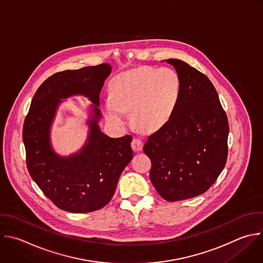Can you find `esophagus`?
<instances>
[{"label":"esophagus","instance_id":"esophagus-1","mask_svg":"<svg viewBox=\"0 0 263 263\" xmlns=\"http://www.w3.org/2000/svg\"><path fill=\"white\" fill-rule=\"evenodd\" d=\"M131 146H132V148H133V151L139 152V151L142 149L143 142H142V140H141L140 138L135 137V138H133V140H132V142H131Z\"/></svg>","mask_w":263,"mask_h":263}]
</instances>
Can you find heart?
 Returning a JSON list of instances; mask_svg holds the SVG:
<instances>
[{
  "mask_svg": "<svg viewBox=\"0 0 263 263\" xmlns=\"http://www.w3.org/2000/svg\"><path fill=\"white\" fill-rule=\"evenodd\" d=\"M180 80L169 68L143 67L121 74L111 83V96L104 99L106 118L116 124L127 122L132 110L135 124L144 130L162 126L178 102Z\"/></svg>",
  "mask_w": 263,
  "mask_h": 263,
  "instance_id": "b5f03b06",
  "label": "heart"
}]
</instances>
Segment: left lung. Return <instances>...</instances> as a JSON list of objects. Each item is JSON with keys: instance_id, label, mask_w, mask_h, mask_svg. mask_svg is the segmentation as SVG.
I'll return each mask as SVG.
<instances>
[{"instance_id": "left-lung-1", "label": "left lung", "mask_w": 263, "mask_h": 263, "mask_svg": "<svg viewBox=\"0 0 263 263\" xmlns=\"http://www.w3.org/2000/svg\"><path fill=\"white\" fill-rule=\"evenodd\" d=\"M180 80L169 120L147 137L151 182L167 201L203 194L217 181L228 155L229 126L212 81L189 64L169 59Z\"/></svg>"}]
</instances>
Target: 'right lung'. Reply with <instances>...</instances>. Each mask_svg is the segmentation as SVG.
Segmentation results:
<instances>
[{"label": "right lung", "instance_id": "add662e5", "mask_svg": "<svg viewBox=\"0 0 263 263\" xmlns=\"http://www.w3.org/2000/svg\"><path fill=\"white\" fill-rule=\"evenodd\" d=\"M109 64L66 70L48 77L35 93L26 117L23 138L30 176L55 206L70 213H90L112 198L119 179L133 158L131 135L111 138L101 132L99 95L109 76ZM82 95L94 103L89 137L69 157L51 147L50 127L61 99Z\"/></svg>", "mask_w": 263, "mask_h": 263}]
</instances>
